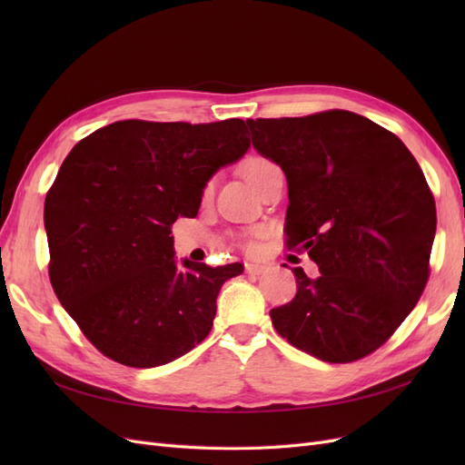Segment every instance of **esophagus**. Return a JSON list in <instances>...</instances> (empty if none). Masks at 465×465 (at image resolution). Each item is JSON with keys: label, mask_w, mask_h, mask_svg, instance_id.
I'll return each instance as SVG.
<instances>
[{"label": "esophagus", "mask_w": 465, "mask_h": 465, "mask_svg": "<svg viewBox=\"0 0 465 465\" xmlns=\"http://www.w3.org/2000/svg\"><path fill=\"white\" fill-rule=\"evenodd\" d=\"M267 270L262 263H246V273L248 275H262Z\"/></svg>", "instance_id": "obj_1"}]
</instances>
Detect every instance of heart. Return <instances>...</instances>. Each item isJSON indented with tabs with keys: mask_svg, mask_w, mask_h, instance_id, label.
Instances as JSON below:
<instances>
[{
	"mask_svg": "<svg viewBox=\"0 0 465 465\" xmlns=\"http://www.w3.org/2000/svg\"><path fill=\"white\" fill-rule=\"evenodd\" d=\"M267 166H272V163L262 159V157H252V159L246 161V164H244V176L248 178V182H250L252 186H254V182L258 180V176L265 171ZM209 192H211V184L205 186V192H203V193L207 195ZM248 250H256V244L250 242V244H248Z\"/></svg>",
	"mask_w": 465,
	"mask_h": 465,
	"instance_id": "heart-1",
	"label": "heart"
}]
</instances>
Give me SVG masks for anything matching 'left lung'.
<instances>
[{
	"mask_svg": "<svg viewBox=\"0 0 465 465\" xmlns=\"http://www.w3.org/2000/svg\"><path fill=\"white\" fill-rule=\"evenodd\" d=\"M252 145L283 168L297 294L270 312L277 333L326 362L367 357L400 328L429 279L434 198L398 135L347 110L246 120Z\"/></svg>",
	"mask_w": 465,
	"mask_h": 465,
	"instance_id": "obj_1",
	"label": "left lung"
}]
</instances>
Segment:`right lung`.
Returning <instances> with one entry per match:
<instances>
[{
	"instance_id": "1",
	"label": "right lung",
	"mask_w": 465,
	"mask_h": 465,
	"mask_svg": "<svg viewBox=\"0 0 465 465\" xmlns=\"http://www.w3.org/2000/svg\"><path fill=\"white\" fill-rule=\"evenodd\" d=\"M250 149L244 120H122L69 151L45 202L50 281L108 359L153 369L213 326L217 294L241 263L176 260L171 224L195 217L219 168Z\"/></svg>"
}]
</instances>
